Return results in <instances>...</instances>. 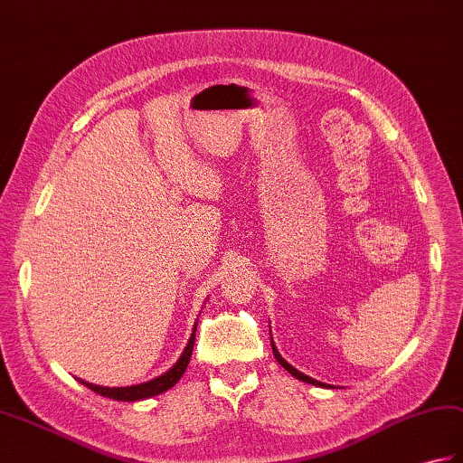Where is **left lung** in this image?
<instances>
[{
	"instance_id": "1",
	"label": "left lung",
	"mask_w": 463,
	"mask_h": 463,
	"mask_svg": "<svg viewBox=\"0 0 463 463\" xmlns=\"http://www.w3.org/2000/svg\"><path fill=\"white\" fill-rule=\"evenodd\" d=\"M270 343H272V353H274V357H276V361L282 364V367L292 374V377H296V379H299V381H304V383H307V384H316V386H321V389H335V386L333 384H326V383H319V381H316V379H311V377H307V374H304V373H299L298 369H294L292 364H289L282 354H280V351L276 349V343H274V339H272V329H270Z\"/></svg>"
}]
</instances>
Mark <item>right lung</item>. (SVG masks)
<instances>
[{
    "label": "right lung",
    "mask_w": 463,
    "mask_h": 463,
    "mask_svg": "<svg viewBox=\"0 0 463 463\" xmlns=\"http://www.w3.org/2000/svg\"><path fill=\"white\" fill-rule=\"evenodd\" d=\"M195 331H197V324L193 326V333L189 337L187 347L183 349L181 357L177 359V363L171 367L169 371H165L164 374H159V377L152 379V381H146V383H139V384H132V386H100V384H92V383H86L82 379H79V383H82L84 386H89L90 391H94L96 394L100 396H109V399L114 401H122V402H136V401H144V399H152V396H157L161 392L169 391L171 386H175L177 381L183 377V373H185L189 359H191V353H193V345H195Z\"/></svg>",
    "instance_id": "add662e5"
}]
</instances>
